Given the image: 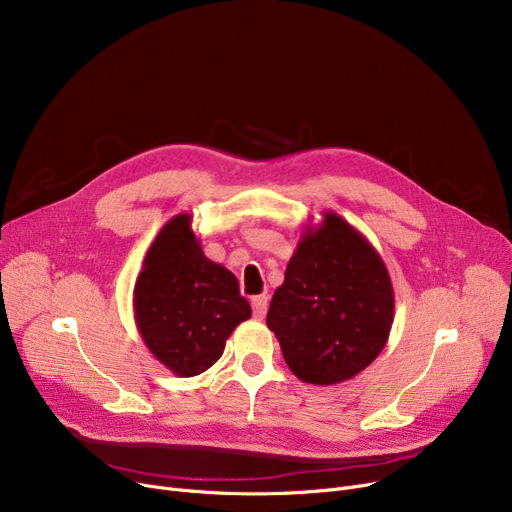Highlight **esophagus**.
Here are the masks:
<instances>
[{"label": "esophagus", "instance_id": "esophagus-1", "mask_svg": "<svg viewBox=\"0 0 512 512\" xmlns=\"http://www.w3.org/2000/svg\"><path fill=\"white\" fill-rule=\"evenodd\" d=\"M267 303H270V299H267V294H259V297H253L251 299V305H253V315L257 319H263L265 317V311H267Z\"/></svg>", "mask_w": 512, "mask_h": 512}]
</instances>
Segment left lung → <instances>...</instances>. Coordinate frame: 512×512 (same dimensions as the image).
<instances>
[{
	"label": "left lung",
	"instance_id": "obj_1",
	"mask_svg": "<svg viewBox=\"0 0 512 512\" xmlns=\"http://www.w3.org/2000/svg\"><path fill=\"white\" fill-rule=\"evenodd\" d=\"M394 321L392 280L371 242L334 211L307 226L276 288L267 328L301 382L332 386L378 357Z\"/></svg>",
	"mask_w": 512,
	"mask_h": 512
}]
</instances>
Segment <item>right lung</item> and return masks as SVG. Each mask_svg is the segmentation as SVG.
Segmentation results:
<instances>
[{
	"label": "right lung",
	"instance_id": "obj_1",
	"mask_svg": "<svg viewBox=\"0 0 512 512\" xmlns=\"http://www.w3.org/2000/svg\"><path fill=\"white\" fill-rule=\"evenodd\" d=\"M191 222V215L178 213L159 230L132 297L143 342L180 378L209 369L234 328L251 317L238 280L205 257Z\"/></svg>",
	"mask_w": 512,
	"mask_h": 512
}]
</instances>
